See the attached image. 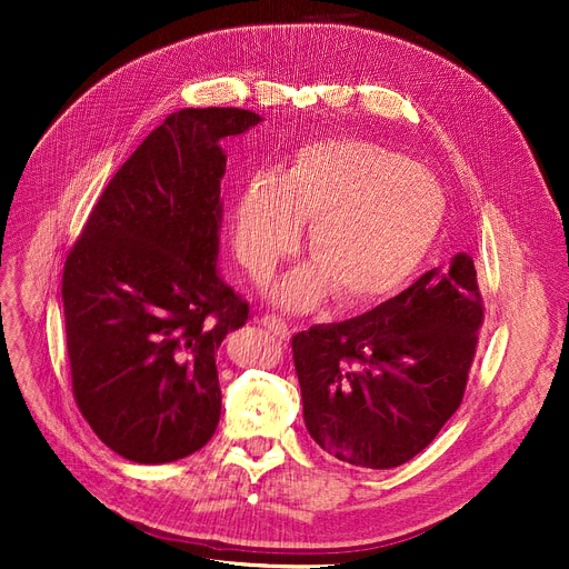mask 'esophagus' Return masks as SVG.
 <instances>
[{
	"label": "esophagus",
	"instance_id": "1",
	"mask_svg": "<svg viewBox=\"0 0 569 569\" xmlns=\"http://www.w3.org/2000/svg\"><path fill=\"white\" fill-rule=\"evenodd\" d=\"M260 322H262L264 330L272 332L279 341H288V339H290V327H288V322H286L283 318H279V316H274V313H264V316L260 318Z\"/></svg>",
	"mask_w": 569,
	"mask_h": 569
}]
</instances>
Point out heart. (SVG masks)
Listing matches in <instances>:
<instances>
[{"label":"heart","instance_id":"b5f03b06","mask_svg":"<svg viewBox=\"0 0 569 569\" xmlns=\"http://www.w3.org/2000/svg\"><path fill=\"white\" fill-rule=\"evenodd\" d=\"M445 200L436 179L380 144L330 138L297 149L277 174L260 172L234 207V249L253 279L277 262L309 223L313 264L274 286V300L309 309L332 290L362 307L397 290L429 251Z\"/></svg>","mask_w":569,"mask_h":569}]
</instances>
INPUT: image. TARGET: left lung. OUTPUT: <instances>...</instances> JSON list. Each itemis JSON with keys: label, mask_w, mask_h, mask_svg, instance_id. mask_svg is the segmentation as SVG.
Instances as JSON below:
<instances>
[{"label": "left lung", "mask_w": 569, "mask_h": 569, "mask_svg": "<svg viewBox=\"0 0 569 569\" xmlns=\"http://www.w3.org/2000/svg\"><path fill=\"white\" fill-rule=\"evenodd\" d=\"M482 320L472 258L457 253L369 313L295 335L311 438L357 468L420 455L461 406Z\"/></svg>", "instance_id": "8db88e82"}]
</instances>
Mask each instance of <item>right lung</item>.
Masks as SVG:
<instances>
[{
	"label": "right lung",
	"instance_id": "obj_1",
	"mask_svg": "<svg viewBox=\"0 0 569 569\" xmlns=\"http://www.w3.org/2000/svg\"><path fill=\"white\" fill-rule=\"evenodd\" d=\"M260 114L184 108L114 172L67 256L62 302L73 397L136 463L184 459L221 417L217 350L249 320L219 277L221 140Z\"/></svg>",
	"mask_w": 569,
	"mask_h": 569
}]
</instances>
